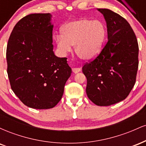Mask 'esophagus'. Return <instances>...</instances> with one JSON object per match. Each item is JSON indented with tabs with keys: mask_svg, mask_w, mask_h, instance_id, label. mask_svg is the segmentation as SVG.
<instances>
[{
	"mask_svg": "<svg viewBox=\"0 0 146 146\" xmlns=\"http://www.w3.org/2000/svg\"><path fill=\"white\" fill-rule=\"evenodd\" d=\"M72 71L74 73H78L80 71V68H72Z\"/></svg>",
	"mask_w": 146,
	"mask_h": 146,
	"instance_id": "1",
	"label": "esophagus"
}]
</instances>
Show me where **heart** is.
<instances>
[{"instance_id":"b5f03b06","label":"heart","mask_w":146,"mask_h":146,"mask_svg":"<svg viewBox=\"0 0 146 146\" xmlns=\"http://www.w3.org/2000/svg\"><path fill=\"white\" fill-rule=\"evenodd\" d=\"M61 33L54 38L60 54L66 55L71 51V46L75 45L77 55L82 59L89 60L102 51L106 29L100 21L82 18L64 25Z\"/></svg>"}]
</instances>
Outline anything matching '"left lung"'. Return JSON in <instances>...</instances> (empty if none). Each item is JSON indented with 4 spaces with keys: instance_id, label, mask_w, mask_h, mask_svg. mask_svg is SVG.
Wrapping results in <instances>:
<instances>
[{
    "instance_id": "obj_1",
    "label": "left lung",
    "mask_w": 146,
    "mask_h": 146,
    "mask_svg": "<svg viewBox=\"0 0 146 146\" xmlns=\"http://www.w3.org/2000/svg\"><path fill=\"white\" fill-rule=\"evenodd\" d=\"M107 25L108 41L94 60L86 62V94L95 104L107 106L125 100L136 82L139 45L128 21L108 9H98Z\"/></svg>"
}]
</instances>
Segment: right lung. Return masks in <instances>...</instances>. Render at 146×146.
Here are the masks:
<instances>
[{"label":"right lung","mask_w":146,"mask_h":146,"mask_svg":"<svg viewBox=\"0 0 146 146\" xmlns=\"http://www.w3.org/2000/svg\"><path fill=\"white\" fill-rule=\"evenodd\" d=\"M50 14H31L16 23L7 46L10 85L29 108L49 109L64 93L71 68L66 58L53 51V25Z\"/></svg>","instance_id":"obj_1"}]
</instances>
